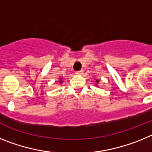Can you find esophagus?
Listing matches in <instances>:
<instances>
[{
    "instance_id": "obj_1",
    "label": "esophagus",
    "mask_w": 152,
    "mask_h": 152,
    "mask_svg": "<svg viewBox=\"0 0 152 152\" xmlns=\"http://www.w3.org/2000/svg\"><path fill=\"white\" fill-rule=\"evenodd\" d=\"M83 73V70H80V71H77V72H75V74H77V75H81Z\"/></svg>"
}]
</instances>
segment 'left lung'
Returning a JSON list of instances; mask_svg holds the SVG:
<instances>
[{"instance_id":"8db88e82","label":"left lung","mask_w":152,"mask_h":152,"mask_svg":"<svg viewBox=\"0 0 152 152\" xmlns=\"http://www.w3.org/2000/svg\"><path fill=\"white\" fill-rule=\"evenodd\" d=\"M96 84H98V83H99V80H96Z\"/></svg>"}]
</instances>
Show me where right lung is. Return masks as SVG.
Segmentation results:
<instances>
[{
    "instance_id": "1",
    "label": "right lung",
    "mask_w": 152,
    "mask_h": 152,
    "mask_svg": "<svg viewBox=\"0 0 152 152\" xmlns=\"http://www.w3.org/2000/svg\"><path fill=\"white\" fill-rule=\"evenodd\" d=\"M59 83H62V80H61V78H60V81Z\"/></svg>"
}]
</instances>
